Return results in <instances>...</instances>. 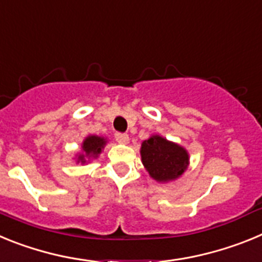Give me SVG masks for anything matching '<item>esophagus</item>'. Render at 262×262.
I'll return each instance as SVG.
<instances>
[{"label": "esophagus", "instance_id": "1", "mask_svg": "<svg viewBox=\"0 0 262 262\" xmlns=\"http://www.w3.org/2000/svg\"><path fill=\"white\" fill-rule=\"evenodd\" d=\"M115 140H117L118 143H122V144H127L129 140L128 135L127 134H122V133H117L115 134Z\"/></svg>", "mask_w": 262, "mask_h": 262}]
</instances>
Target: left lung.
<instances>
[{
    "instance_id": "left-lung-1",
    "label": "left lung",
    "mask_w": 262,
    "mask_h": 262,
    "mask_svg": "<svg viewBox=\"0 0 262 262\" xmlns=\"http://www.w3.org/2000/svg\"><path fill=\"white\" fill-rule=\"evenodd\" d=\"M140 155L147 172L159 182L173 181L189 165L186 149L159 135L151 136L143 142Z\"/></svg>"
}]
</instances>
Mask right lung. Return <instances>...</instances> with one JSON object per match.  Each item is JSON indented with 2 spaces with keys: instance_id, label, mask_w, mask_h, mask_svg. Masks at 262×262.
<instances>
[{
  "instance_id": "obj_1",
  "label": "right lung",
  "mask_w": 262,
  "mask_h": 262,
  "mask_svg": "<svg viewBox=\"0 0 262 262\" xmlns=\"http://www.w3.org/2000/svg\"><path fill=\"white\" fill-rule=\"evenodd\" d=\"M106 144V139L101 138V136L97 135H90L82 143V154L78 156V161L81 163H86L85 159H90V157H98V155L101 154L102 148Z\"/></svg>"
}]
</instances>
